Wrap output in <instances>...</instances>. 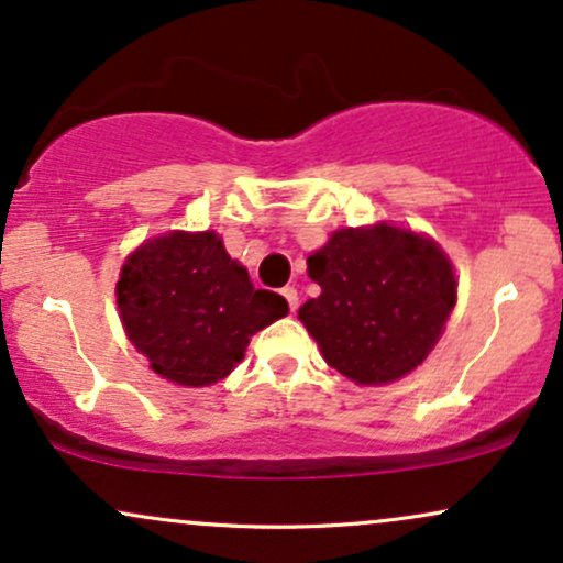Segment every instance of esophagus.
Returning a JSON list of instances; mask_svg holds the SVG:
<instances>
[{"mask_svg":"<svg viewBox=\"0 0 563 563\" xmlns=\"http://www.w3.org/2000/svg\"><path fill=\"white\" fill-rule=\"evenodd\" d=\"M283 296H286V301H288V307H290V312H296V307H299V294H296V288H290V286H286L280 290Z\"/></svg>","mask_w":563,"mask_h":563,"instance_id":"34e87169","label":"esophagus"}]
</instances>
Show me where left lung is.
Here are the masks:
<instances>
[{
  "label": "left lung",
  "instance_id": "left-lung-1",
  "mask_svg": "<svg viewBox=\"0 0 563 563\" xmlns=\"http://www.w3.org/2000/svg\"><path fill=\"white\" fill-rule=\"evenodd\" d=\"M320 286L299 320L325 363L354 384H391L429 357L457 299L437 241L394 224L335 230L307 260Z\"/></svg>",
  "mask_w": 563,
  "mask_h": 563
}]
</instances>
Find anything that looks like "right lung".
<instances>
[{
    "label": "right lung",
    "mask_w": 563,
    "mask_h": 563,
    "mask_svg": "<svg viewBox=\"0 0 563 563\" xmlns=\"http://www.w3.org/2000/svg\"><path fill=\"white\" fill-rule=\"evenodd\" d=\"M115 301L134 349L179 386L230 376L251 335L288 314V301L256 290L211 230L142 243L121 267Z\"/></svg>",
    "instance_id": "add662e5"
}]
</instances>
